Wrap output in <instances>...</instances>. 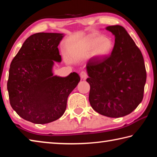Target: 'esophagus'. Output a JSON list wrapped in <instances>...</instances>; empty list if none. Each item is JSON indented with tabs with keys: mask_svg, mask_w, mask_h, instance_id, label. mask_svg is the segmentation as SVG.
<instances>
[{
	"mask_svg": "<svg viewBox=\"0 0 157 157\" xmlns=\"http://www.w3.org/2000/svg\"><path fill=\"white\" fill-rule=\"evenodd\" d=\"M79 75H80L81 78L83 79H86L87 77H88V75H87V73L85 72V71H81V73H79Z\"/></svg>",
	"mask_w": 157,
	"mask_h": 157,
	"instance_id": "esophagus-1",
	"label": "esophagus"
}]
</instances>
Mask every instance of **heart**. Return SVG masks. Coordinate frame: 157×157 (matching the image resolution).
<instances>
[{"mask_svg": "<svg viewBox=\"0 0 157 157\" xmlns=\"http://www.w3.org/2000/svg\"><path fill=\"white\" fill-rule=\"evenodd\" d=\"M113 43L108 37L92 36L84 39L73 50V54L77 57H85L89 55L96 58H102L112 51Z\"/></svg>", "mask_w": 157, "mask_h": 157, "instance_id": "obj_1", "label": "heart"}]
</instances>
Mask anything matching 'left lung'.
Segmentation results:
<instances>
[{
	"mask_svg": "<svg viewBox=\"0 0 157 157\" xmlns=\"http://www.w3.org/2000/svg\"><path fill=\"white\" fill-rule=\"evenodd\" d=\"M106 29L115 36V44L109 56L86 63L89 99L96 112L119 118L141 102L147 75L142 53L125 29L118 25Z\"/></svg>",
	"mask_w": 157,
	"mask_h": 157,
	"instance_id": "1",
	"label": "left lung"
}]
</instances>
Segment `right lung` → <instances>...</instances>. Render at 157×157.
<instances>
[{
	"instance_id": "add662e5",
	"label": "right lung",
	"mask_w": 157,
	"mask_h": 157,
	"mask_svg": "<svg viewBox=\"0 0 157 157\" xmlns=\"http://www.w3.org/2000/svg\"><path fill=\"white\" fill-rule=\"evenodd\" d=\"M63 37L60 33L34 34L11 62L7 81L10 105L31 123L46 124L59 119L80 80L75 72L65 78L53 75L54 61H62L57 46Z\"/></svg>"
}]
</instances>
